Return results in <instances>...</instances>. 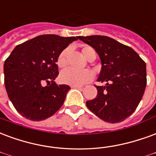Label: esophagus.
<instances>
[{
    "label": "esophagus",
    "instance_id": "esophagus-1",
    "mask_svg": "<svg viewBox=\"0 0 156 156\" xmlns=\"http://www.w3.org/2000/svg\"><path fill=\"white\" fill-rule=\"evenodd\" d=\"M72 87H75V88H83V85H72Z\"/></svg>",
    "mask_w": 156,
    "mask_h": 156
}]
</instances>
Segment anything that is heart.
I'll return each instance as SVG.
<instances>
[{
    "label": "heart",
    "mask_w": 156,
    "mask_h": 156,
    "mask_svg": "<svg viewBox=\"0 0 156 156\" xmlns=\"http://www.w3.org/2000/svg\"><path fill=\"white\" fill-rule=\"evenodd\" d=\"M69 49L68 48L63 49L58 55L57 65L58 68L63 69L67 65V57L69 55ZM82 55L87 58V60L94 59L96 57L95 50L90 46H83L81 49ZM93 73L90 70L83 71H74L71 69H66L63 70L59 75V80L61 83L69 85H79L86 83L93 79Z\"/></svg>",
    "instance_id": "obj_1"
}]
</instances>
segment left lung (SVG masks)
<instances>
[{"label":"left lung","instance_id":"obj_1","mask_svg":"<svg viewBox=\"0 0 156 156\" xmlns=\"http://www.w3.org/2000/svg\"><path fill=\"white\" fill-rule=\"evenodd\" d=\"M100 57L101 69L96 86L97 98L86 101L87 108L107 122H123L136 111L146 86V65L131 47L103 35L78 36Z\"/></svg>","mask_w":156,"mask_h":156}]
</instances>
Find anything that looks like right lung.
Here are the masks:
<instances>
[{"label": "right lung", "mask_w": 156, "mask_h": 156, "mask_svg": "<svg viewBox=\"0 0 156 156\" xmlns=\"http://www.w3.org/2000/svg\"><path fill=\"white\" fill-rule=\"evenodd\" d=\"M77 37L44 34L17 45L4 63L6 93L16 111L31 121L53 116L63 104L69 85L55 83L58 55Z\"/></svg>", "instance_id": "right-lung-1"}]
</instances>
